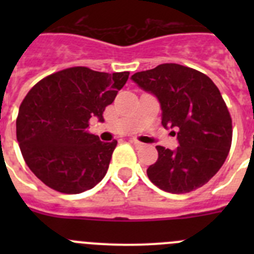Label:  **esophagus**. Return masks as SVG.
I'll return each instance as SVG.
<instances>
[{"mask_svg":"<svg viewBox=\"0 0 254 254\" xmlns=\"http://www.w3.org/2000/svg\"><path fill=\"white\" fill-rule=\"evenodd\" d=\"M131 142H132V143H133L134 146H137V147H140V146H141V145H142V143H141V142H140V141H137V140H131Z\"/></svg>","mask_w":254,"mask_h":254,"instance_id":"obj_1","label":"esophagus"}]
</instances>
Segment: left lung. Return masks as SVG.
<instances>
[{"mask_svg": "<svg viewBox=\"0 0 254 254\" xmlns=\"http://www.w3.org/2000/svg\"><path fill=\"white\" fill-rule=\"evenodd\" d=\"M160 103L161 125L177 133L176 150L156 146L159 158L147 177L170 193L202 187L223 167L232 145V118L216 85L205 73L163 64L132 75Z\"/></svg>", "mask_w": 254, "mask_h": 254, "instance_id": "1", "label": "left lung"}]
</instances>
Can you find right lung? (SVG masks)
<instances>
[{
  "instance_id": "add662e5",
  "label": "right lung",
  "mask_w": 254,
  "mask_h": 254,
  "mask_svg": "<svg viewBox=\"0 0 254 254\" xmlns=\"http://www.w3.org/2000/svg\"><path fill=\"white\" fill-rule=\"evenodd\" d=\"M129 72L71 67L31 87L19 108L16 137L26 165L52 190L81 193L104 178L117 141L103 142L86 131L89 120L104 122Z\"/></svg>"
}]
</instances>
